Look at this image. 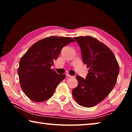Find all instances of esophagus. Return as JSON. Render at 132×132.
Returning <instances> with one entry per match:
<instances>
[{
  "instance_id": "esophagus-1",
  "label": "esophagus",
  "mask_w": 132,
  "mask_h": 132,
  "mask_svg": "<svg viewBox=\"0 0 132 132\" xmlns=\"http://www.w3.org/2000/svg\"><path fill=\"white\" fill-rule=\"evenodd\" d=\"M66 76H67V77H73L72 76H71L70 75H69V73H66Z\"/></svg>"
}]
</instances>
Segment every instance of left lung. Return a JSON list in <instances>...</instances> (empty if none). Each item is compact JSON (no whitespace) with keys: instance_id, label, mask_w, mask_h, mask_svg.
<instances>
[{"instance_id":"obj_1","label":"left lung","mask_w":132,"mask_h":132,"mask_svg":"<svg viewBox=\"0 0 132 132\" xmlns=\"http://www.w3.org/2000/svg\"><path fill=\"white\" fill-rule=\"evenodd\" d=\"M74 39L81 48L82 61L89 70L86 79L77 76L78 85L72 94L80 105L90 108L103 101L114 88L119 64L110 49L95 38L81 36Z\"/></svg>"}]
</instances>
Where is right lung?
I'll list each match as a JSON object with an SVG mask.
<instances>
[{"instance_id":"right-lung-1","label":"right lung","mask_w":132,"mask_h":132,"mask_svg":"<svg viewBox=\"0 0 132 132\" xmlns=\"http://www.w3.org/2000/svg\"><path fill=\"white\" fill-rule=\"evenodd\" d=\"M74 39L52 36L35 42L21 57L18 69L19 81L31 100L42 102L52 97L59 82L66 77L51 68L63 47Z\"/></svg>"}]
</instances>
